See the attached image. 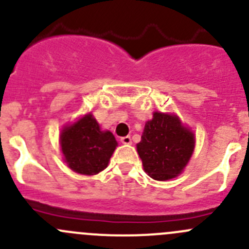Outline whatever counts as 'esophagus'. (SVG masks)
I'll use <instances>...</instances> for the list:
<instances>
[{
	"label": "esophagus",
	"instance_id": "esophagus-1",
	"mask_svg": "<svg viewBox=\"0 0 249 249\" xmlns=\"http://www.w3.org/2000/svg\"><path fill=\"white\" fill-rule=\"evenodd\" d=\"M120 141H122L123 144H131V137H130V136L122 137V139H120Z\"/></svg>",
	"mask_w": 249,
	"mask_h": 249
}]
</instances>
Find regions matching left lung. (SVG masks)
Instances as JSON below:
<instances>
[{"mask_svg": "<svg viewBox=\"0 0 249 249\" xmlns=\"http://www.w3.org/2000/svg\"><path fill=\"white\" fill-rule=\"evenodd\" d=\"M195 147L194 134L175 114L153 113L144 125L137 153L143 169L157 180H167L182 173Z\"/></svg>", "mask_w": 249, "mask_h": 249, "instance_id": "left-lung-1", "label": "left lung"}]
</instances>
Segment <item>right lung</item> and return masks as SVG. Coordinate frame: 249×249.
I'll list each match as a JSON object with an SVG mask.
<instances>
[{
  "label": "right lung",
  "mask_w": 249,
  "mask_h": 249,
  "mask_svg": "<svg viewBox=\"0 0 249 249\" xmlns=\"http://www.w3.org/2000/svg\"><path fill=\"white\" fill-rule=\"evenodd\" d=\"M64 160L72 171L92 176L104 171L118 145L110 131H102L91 113L64 127L60 135Z\"/></svg>",
  "instance_id": "1"
}]
</instances>
